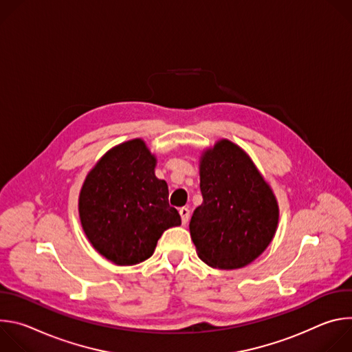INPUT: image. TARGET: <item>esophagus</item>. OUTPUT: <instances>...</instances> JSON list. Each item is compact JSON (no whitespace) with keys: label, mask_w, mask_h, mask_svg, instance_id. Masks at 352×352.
Returning a JSON list of instances; mask_svg holds the SVG:
<instances>
[{"label":"esophagus","mask_w":352,"mask_h":352,"mask_svg":"<svg viewBox=\"0 0 352 352\" xmlns=\"http://www.w3.org/2000/svg\"><path fill=\"white\" fill-rule=\"evenodd\" d=\"M179 214H181V220H182V224L185 226L189 220V209L188 208H181L179 209Z\"/></svg>","instance_id":"esophagus-1"}]
</instances>
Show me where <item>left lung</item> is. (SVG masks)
Listing matches in <instances>:
<instances>
[{
	"label": "left lung",
	"instance_id": "left-lung-1",
	"mask_svg": "<svg viewBox=\"0 0 352 352\" xmlns=\"http://www.w3.org/2000/svg\"><path fill=\"white\" fill-rule=\"evenodd\" d=\"M204 204L189 223L197 256L214 269H241L272 242L278 205L270 185L243 150L227 140L206 148L199 164Z\"/></svg>",
	"mask_w": 352,
	"mask_h": 352
}]
</instances>
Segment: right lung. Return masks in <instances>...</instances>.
Listing matches in <instances>:
<instances>
[{"mask_svg":"<svg viewBox=\"0 0 352 352\" xmlns=\"http://www.w3.org/2000/svg\"><path fill=\"white\" fill-rule=\"evenodd\" d=\"M156 163L146 143L132 139L109 150L82 185V228L97 252L118 266L148 259L162 234L181 224Z\"/></svg>","mask_w":352,"mask_h":352,"instance_id":"add662e5","label":"right lung"}]
</instances>
